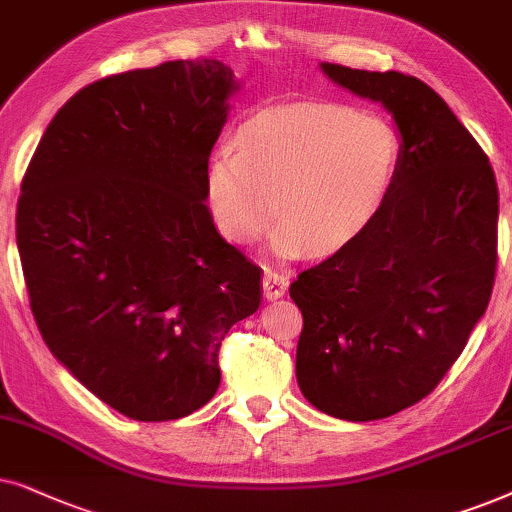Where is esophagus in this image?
<instances>
[{
    "label": "esophagus",
    "mask_w": 512,
    "mask_h": 512,
    "mask_svg": "<svg viewBox=\"0 0 512 512\" xmlns=\"http://www.w3.org/2000/svg\"><path fill=\"white\" fill-rule=\"evenodd\" d=\"M288 290V276L278 274L274 269H267L262 276V292L267 302H274V299H281Z\"/></svg>",
    "instance_id": "34e87169"
}]
</instances>
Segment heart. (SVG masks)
<instances>
[{"mask_svg": "<svg viewBox=\"0 0 512 512\" xmlns=\"http://www.w3.org/2000/svg\"><path fill=\"white\" fill-rule=\"evenodd\" d=\"M234 145L208 161L210 213L224 236L248 243L281 210L269 243L281 257L356 238L384 206L400 163L395 128L342 105L264 109L238 128Z\"/></svg>", "mask_w": 512, "mask_h": 512, "instance_id": "1", "label": "heart"}]
</instances>
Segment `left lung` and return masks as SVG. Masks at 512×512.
I'll return each instance as SVG.
<instances>
[{"label":"left lung","instance_id":"1","mask_svg":"<svg viewBox=\"0 0 512 512\" xmlns=\"http://www.w3.org/2000/svg\"><path fill=\"white\" fill-rule=\"evenodd\" d=\"M320 70L391 114L400 163L374 220L290 285L304 316L297 384L335 419H386L440 384L485 316L499 189L478 142L421 79Z\"/></svg>","mask_w":512,"mask_h":512}]
</instances>
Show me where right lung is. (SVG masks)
<instances>
[{
    "label": "right lung",
    "mask_w": 512,
    "mask_h": 512,
    "mask_svg": "<svg viewBox=\"0 0 512 512\" xmlns=\"http://www.w3.org/2000/svg\"><path fill=\"white\" fill-rule=\"evenodd\" d=\"M238 88L208 58L88 84L58 109L20 187L16 241L39 332L135 421L206 405L224 335L260 309V267L206 206L210 149Z\"/></svg>",
    "instance_id": "obj_1"
}]
</instances>
